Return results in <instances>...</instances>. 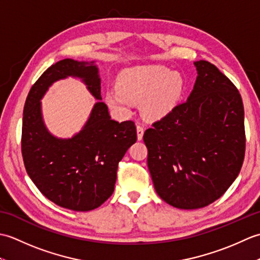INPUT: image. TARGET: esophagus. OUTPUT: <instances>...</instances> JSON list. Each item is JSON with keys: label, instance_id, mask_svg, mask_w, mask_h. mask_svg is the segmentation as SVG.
<instances>
[{"label": "esophagus", "instance_id": "34e87169", "mask_svg": "<svg viewBox=\"0 0 260 260\" xmlns=\"http://www.w3.org/2000/svg\"><path fill=\"white\" fill-rule=\"evenodd\" d=\"M137 140L141 141L143 139V135H144V127L142 124H137Z\"/></svg>", "mask_w": 260, "mask_h": 260}]
</instances>
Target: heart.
<instances>
[{
	"instance_id": "b5f03b06",
	"label": "heart",
	"mask_w": 260,
	"mask_h": 260,
	"mask_svg": "<svg viewBox=\"0 0 260 260\" xmlns=\"http://www.w3.org/2000/svg\"><path fill=\"white\" fill-rule=\"evenodd\" d=\"M184 78L163 66H137L125 70L117 89L106 92L105 101L115 114L125 116L133 104L142 102V113L148 119L167 117L178 106L184 92Z\"/></svg>"
}]
</instances>
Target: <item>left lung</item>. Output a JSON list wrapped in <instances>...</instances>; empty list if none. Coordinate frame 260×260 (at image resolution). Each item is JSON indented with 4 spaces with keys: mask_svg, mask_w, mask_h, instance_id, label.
Wrapping results in <instances>:
<instances>
[{
    "mask_svg": "<svg viewBox=\"0 0 260 260\" xmlns=\"http://www.w3.org/2000/svg\"><path fill=\"white\" fill-rule=\"evenodd\" d=\"M186 102L145 131L154 189L170 206L200 209L221 197L245 157V113L236 86L214 64L196 61Z\"/></svg>",
    "mask_w": 260,
    "mask_h": 260,
    "instance_id": "8db88e82",
    "label": "left lung"
}]
</instances>
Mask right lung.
<instances>
[{
  "mask_svg": "<svg viewBox=\"0 0 260 260\" xmlns=\"http://www.w3.org/2000/svg\"><path fill=\"white\" fill-rule=\"evenodd\" d=\"M79 78L98 99L84 127L70 139H59L43 121L41 99L53 82ZM137 140L134 121L110 118L102 102L95 61L63 59L32 86L22 120V156L33 183L49 200L74 211H90L113 194L118 163Z\"/></svg>",
  "mask_w": 260,
  "mask_h": 260,
  "instance_id": "1",
  "label": "right lung"
}]
</instances>
